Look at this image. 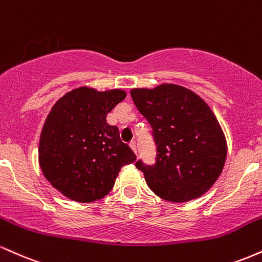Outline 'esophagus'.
I'll list each match as a JSON object with an SVG mask.
<instances>
[{
	"instance_id": "esophagus-1",
	"label": "esophagus",
	"mask_w": 262,
	"mask_h": 262,
	"mask_svg": "<svg viewBox=\"0 0 262 262\" xmlns=\"http://www.w3.org/2000/svg\"><path fill=\"white\" fill-rule=\"evenodd\" d=\"M129 146H130L132 150H133V151L135 152V154H138V151H137V143H135L134 140H133V141H130V143H129Z\"/></svg>"
}]
</instances>
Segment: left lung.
<instances>
[{
  "mask_svg": "<svg viewBox=\"0 0 262 262\" xmlns=\"http://www.w3.org/2000/svg\"><path fill=\"white\" fill-rule=\"evenodd\" d=\"M134 104L151 127L154 165L135 162L149 188L170 202L202 196L217 181L227 159V143L208 104L177 85L130 91Z\"/></svg>",
  "mask_w": 262,
  "mask_h": 262,
  "instance_id": "1",
  "label": "left lung"
}]
</instances>
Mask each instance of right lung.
<instances>
[{
	"instance_id": "add662e5",
	"label": "right lung",
	"mask_w": 262,
	"mask_h": 262,
	"mask_svg": "<svg viewBox=\"0 0 262 262\" xmlns=\"http://www.w3.org/2000/svg\"><path fill=\"white\" fill-rule=\"evenodd\" d=\"M122 90H73L54 104L39 140V164L54 188L76 202H93L113 188L137 156L110 125L107 114L125 98Z\"/></svg>"
}]
</instances>
